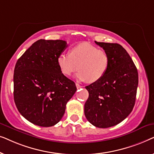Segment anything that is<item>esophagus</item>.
<instances>
[{
    "label": "esophagus",
    "mask_w": 154,
    "mask_h": 154,
    "mask_svg": "<svg viewBox=\"0 0 154 154\" xmlns=\"http://www.w3.org/2000/svg\"><path fill=\"white\" fill-rule=\"evenodd\" d=\"M75 85H76V88H78V89H79V88H81L83 87V86H82V85H79V83H75Z\"/></svg>",
    "instance_id": "obj_1"
}]
</instances>
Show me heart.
Instances as JSON below:
<instances>
[{
	"label": "heart",
	"mask_w": 154,
	"mask_h": 154,
	"mask_svg": "<svg viewBox=\"0 0 154 154\" xmlns=\"http://www.w3.org/2000/svg\"><path fill=\"white\" fill-rule=\"evenodd\" d=\"M57 62L64 75H70L79 68L78 79L94 83L106 74L110 58L106 50L98 49L89 43H81L73 46L70 49V54H60Z\"/></svg>",
	"instance_id": "b5f03b06"
}]
</instances>
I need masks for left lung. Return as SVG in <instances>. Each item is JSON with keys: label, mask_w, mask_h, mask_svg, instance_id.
<instances>
[{"label": "left lung", "mask_w": 154, "mask_h": 154, "mask_svg": "<svg viewBox=\"0 0 154 154\" xmlns=\"http://www.w3.org/2000/svg\"><path fill=\"white\" fill-rule=\"evenodd\" d=\"M94 42L108 52L110 64L102 79L85 86L89 97L84 112L92 125L106 128L121 123L132 111L138 72L129 54L121 45Z\"/></svg>", "instance_id": "left-lung-1"}]
</instances>
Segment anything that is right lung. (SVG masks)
I'll return each mask as SVG.
<instances>
[{
  "label": "right lung",
  "mask_w": 154,
  "mask_h": 154,
  "mask_svg": "<svg viewBox=\"0 0 154 154\" xmlns=\"http://www.w3.org/2000/svg\"><path fill=\"white\" fill-rule=\"evenodd\" d=\"M66 47L62 40L40 39L16 63L14 103L22 116L34 125L50 127L57 123L76 91L74 82L61 72L57 62Z\"/></svg>",
  "instance_id": "obj_1"
}]
</instances>
